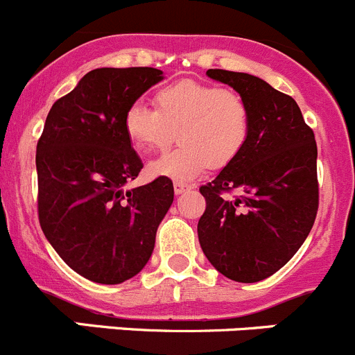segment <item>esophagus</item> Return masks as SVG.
Returning a JSON list of instances; mask_svg holds the SVG:
<instances>
[{"label":"esophagus","mask_w":355,"mask_h":355,"mask_svg":"<svg viewBox=\"0 0 355 355\" xmlns=\"http://www.w3.org/2000/svg\"><path fill=\"white\" fill-rule=\"evenodd\" d=\"M191 189H192V185L184 184V182H175V184H173V191H175V194H177V196L184 194V192L191 191Z\"/></svg>","instance_id":"1"}]
</instances>
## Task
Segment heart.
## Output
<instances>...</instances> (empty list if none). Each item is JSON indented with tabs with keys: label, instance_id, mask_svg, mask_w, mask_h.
<instances>
[{
	"label": "heart",
	"instance_id": "heart-1",
	"mask_svg": "<svg viewBox=\"0 0 355 355\" xmlns=\"http://www.w3.org/2000/svg\"><path fill=\"white\" fill-rule=\"evenodd\" d=\"M156 110L135 101L125 110L123 130L141 153L180 146L149 164V173L175 182L198 178L211 163L225 166L242 153L250 132L249 106L237 92L182 80L155 94Z\"/></svg>",
	"mask_w": 355,
	"mask_h": 355
}]
</instances>
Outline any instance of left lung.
I'll list each match as a JSON object with an SVG mask.
<instances>
[{
  "instance_id": "8db88e82",
  "label": "left lung",
  "mask_w": 355,
  "mask_h": 355,
  "mask_svg": "<svg viewBox=\"0 0 355 355\" xmlns=\"http://www.w3.org/2000/svg\"><path fill=\"white\" fill-rule=\"evenodd\" d=\"M206 75L244 98L250 132L241 155L199 189L206 199L199 244L221 275L254 284L285 266L313 228L316 141L297 103L263 78L214 68ZM232 188L245 194L234 201L223 198Z\"/></svg>"
}]
</instances>
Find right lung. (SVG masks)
<instances>
[{
  "mask_svg": "<svg viewBox=\"0 0 355 355\" xmlns=\"http://www.w3.org/2000/svg\"><path fill=\"white\" fill-rule=\"evenodd\" d=\"M163 78L151 67L91 70L53 105L37 142L39 223L96 284H121L148 264L173 202L170 178L127 189L144 164L125 135V110Z\"/></svg>",
  "mask_w": 355,
  "mask_h": 355,
  "instance_id": "1",
  "label": "right lung"
}]
</instances>
